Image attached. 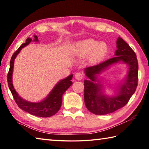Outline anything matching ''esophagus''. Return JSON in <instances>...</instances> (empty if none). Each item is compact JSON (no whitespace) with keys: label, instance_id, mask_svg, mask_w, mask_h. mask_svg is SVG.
Instances as JSON below:
<instances>
[{"label":"esophagus","instance_id":"34e87169","mask_svg":"<svg viewBox=\"0 0 149 149\" xmlns=\"http://www.w3.org/2000/svg\"><path fill=\"white\" fill-rule=\"evenodd\" d=\"M75 77L77 80H81L84 77V75L81 72H79L75 74Z\"/></svg>","mask_w":149,"mask_h":149}]
</instances>
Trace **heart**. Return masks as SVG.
Returning <instances> with one entry per match:
<instances>
[{
    "mask_svg": "<svg viewBox=\"0 0 149 149\" xmlns=\"http://www.w3.org/2000/svg\"><path fill=\"white\" fill-rule=\"evenodd\" d=\"M108 49V46L105 42H100L97 40L90 39L78 42L75 46V51L83 56L89 55L91 61L97 62L105 56Z\"/></svg>",
    "mask_w": 149,
    "mask_h": 149,
    "instance_id": "1",
    "label": "heart"
}]
</instances>
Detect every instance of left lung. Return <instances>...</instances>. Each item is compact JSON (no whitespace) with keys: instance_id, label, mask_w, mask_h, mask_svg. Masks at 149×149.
<instances>
[{"instance_id":"left-lung-1","label":"left lung","mask_w":149,"mask_h":149,"mask_svg":"<svg viewBox=\"0 0 149 149\" xmlns=\"http://www.w3.org/2000/svg\"><path fill=\"white\" fill-rule=\"evenodd\" d=\"M117 48L114 57L99 64L85 68V73L89 80L84 81L85 104L91 112L97 115L112 113L127 104L134 94L138 84V62L133 49L122 38L117 39ZM123 61L129 65V71L126 82L120 87L116 96L108 97L103 94L102 85L95 83L96 75L110 65Z\"/></svg>"}]
</instances>
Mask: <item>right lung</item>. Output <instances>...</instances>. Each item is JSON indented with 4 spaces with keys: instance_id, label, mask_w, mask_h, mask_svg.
<instances>
[{
    "instance_id": "add662e5",
    "label": "right lung",
    "mask_w": 149,
    "mask_h": 149,
    "mask_svg": "<svg viewBox=\"0 0 149 149\" xmlns=\"http://www.w3.org/2000/svg\"><path fill=\"white\" fill-rule=\"evenodd\" d=\"M34 41H38V37L36 35L34 36ZM32 39L28 37L26 39V42L22 44L18 49L14 52L11 58L10 63V69L8 71L7 78H8V84L9 89L13 96L14 100L19 108L26 112L29 113L35 116L42 118L50 117L54 115L60 110L62 102V95L64 92L72 85V79L73 75H70L65 79H62L58 83L47 96V97L42 101L39 102H31L22 99L17 94L12 84V73H13L14 60L19 54L22 48L29 45Z\"/></svg>"
}]
</instances>
